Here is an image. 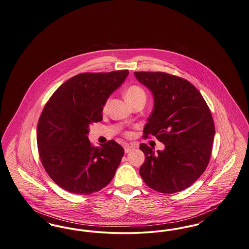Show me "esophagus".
Returning a JSON list of instances; mask_svg holds the SVG:
<instances>
[{"mask_svg": "<svg viewBox=\"0 0 249 249\" xmlns=\"http://www.w3.org/2000/svg\"><path fill=\"white\" fill-rule=\"evenodd\" d=\"M137 147L135 145H129V144H124V152L126 153H128L129 152H132L136 149Z\"/></svg>", "mask_w": 249, "mask_h": 249, "instance_id": "1", "label": "esophagus"}]
</instances>
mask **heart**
<instances>
[{
	"label": "heart",
	"mask_w": 249,
	"mask_h": 249,
	"mask_svg": "<svg viewBox=\"0 0 249 249\" xmlns=\"http://www.w3.org/2000/svg\"><path fill=\"white\" fill-rule=\"evenodd\" d=\"M125 98L130 104H132L137 100H140L142 98L146 99V94H145V91L141 87L131 86L125 91Z\"/></svg>",
	"instance_id": "1"
}]
</instances>
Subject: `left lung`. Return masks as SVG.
Masks as SVG:
<instances>
[{"label": "left lung", "mask_w": 249, "mask_h": 249, "mask_svg": "<svg viewBox=\"0 0 249 249\" xmlns=\"http://www.w3.org/2000/svg\"><path fill=\"white\" fill-rule=\"evenodd\" d=\"M134 74L154 97L143 138L155 136L165 146L154 152L141 144L146 157L141 178L154 191L180 192L195 183L210 160L215 136L211 111L197 88L183 78L160 71Z\"/></svg>", "instance_id": "1"}]
</instances>
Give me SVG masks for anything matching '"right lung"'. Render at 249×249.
Wrapping results in <instances>:
<instances>
[{
    "mask_svg": "<svg viewBox=\"0 0 249 249\" xmlns=\"http://www.w3.org/2000/svg\"><path fill=\"white\" fill-rule=\"evenodd\" d=\"M128 73L77 74L58 87L45 104L37 125L39 156L46 173L67 192L91 195L114 177L124 148L114 141L95 147L87 134L91 124L102 121L108 97Z\"/></svg>",
    "mask_w": 249,
    "mask_h": 249,
    "instance_id": "right-lung-1",
    "label": "right lung"
}]
</instances>
